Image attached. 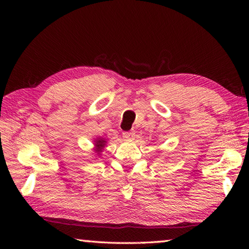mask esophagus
Masks as SVG:
<instances>
[{
    "instance_id": "34e87169",
    "label": "esophagus",
    "mask_w": 249,
    "mask_h": 249,
    "mask_svg": "<svg viewBox=\"0 0 249 249\" xmlns=\"http://www.w3.org/2000/svg\"><path fill=\"white\" fill-rule=\"evenodd\" d=\"M135 131L134 130H130V131H125V133H123V137L125 139H133L135 137Z\"/></svg>"
}]
</instances>
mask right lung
I'll return each instance as SVG.
<instances>
[{
    "instance_id": "add662e5",
    "label": "right lung",
    "mask_w": 249,
    "mask_h": 249,
    "mask_svg": "<svg viewBox=\"0 0 249 249\" xmlns=\"http://www.w3.org/2000/svg\"><path fill=\"white\" fill-rule=\"evenodd\" d=\"M106 143H107V141L104 138H97L96 140L94 141V152L96 153V155H100V153L103 152L104 147L106 146Z\"/></svg>"
}]
</instances>
